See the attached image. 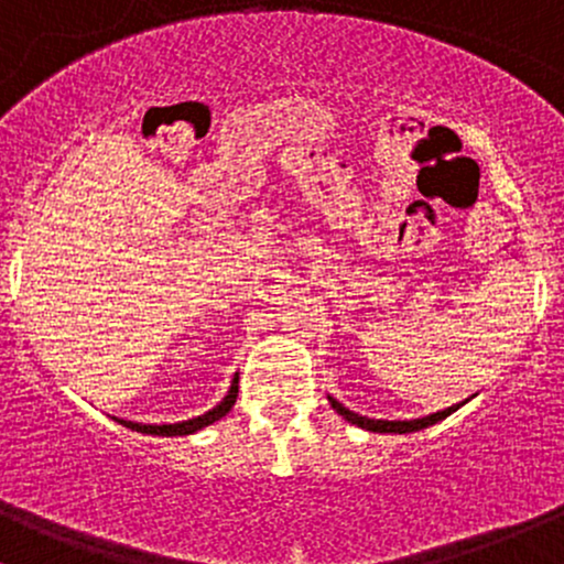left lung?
I'll use <instances>...</instances> for the list:
<instances>
[{
  "label": "left lung",
  "instance_id": "obj_1",
  "mask_svg": "<svg viewBox=\"0 0 564 564\" xmlns=\"http://www.w3.org/2000/svg\"><path fill=\"white\" fill-rule=\"evenodd\" d=\"M328 402H330V408H334L336 412H339L341 417H347V421H350V423H356V426L367 429V432H380V434H408V432H421V429H426V426H432V423H437V421H443V417H448L451 412H456V410L462 408V404H464V402H462V404H454V408L440 410V412H432V415H426V417H415V421H375V417L358 415V412L347 410L345 404L336 402L334 397H328Z\"/></svg>",
  "mask_w": 564,
  "mask_h": 564
}]
</instances>
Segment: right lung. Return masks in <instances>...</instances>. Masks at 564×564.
Wrapping results in <instances>:
<instances>
[{"label": "right lung", "instance_id": "add662e5", "mask_svg": "<svg viewBox=\"0 0 564 564\" xmlns=\"http://www.w3.org/2000/svg\"><path fill=\"white\" fill-rule=\"evenodd\" d=\"M236 397H239V375L234 377V382H230L228 397H225L223 402L217 404V408H212V410L203 412V415H197V417H189V421L162 423V426H156V423H135V421H124V417H113V421H119L121 426L132 429V432L154 434V437H184V434H195V432H200V429L212 426L214 421H219V417H223V415H228L230 408H234V404H236Z\"/></svg>", "mask_w": 564, "mask_h": 564}]
</instances>
